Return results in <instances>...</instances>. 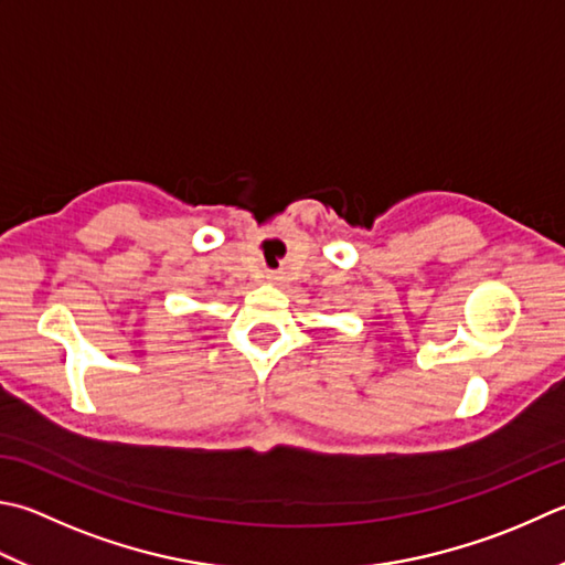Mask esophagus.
Here are the masks:
<instances>
[{
    "instance_id": "esophagus-1",
    "label": "esophagus",
    "mask_w": 565,
    "mask_h": 565,
    "mask_svg": "<svg viewBox=\"0 0 565 565\" xmlns=\"http://www.w3.org/2000/svg\"><path fill=\"white\" fill-rule=\"evenodd\" d=\"M282 278H285V275L280 270H268V273H265V280H268L270 285H280Z\"/></svg>"
}]
</instances>
